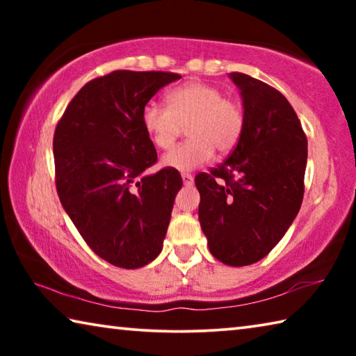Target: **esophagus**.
<instances>
[{"label":"esophagus","instance_id":"esophagus-1","mask_svg":"<svg viewBox=\"0 0 356 356\" xmlns=\"http://www.w3.org/2000/svg\"><path fill=\"white\" fill-rule=\"evenodd\" d=\"M182 180H184V185H193V176L188 172L182 174Z\"/></svg>","mask_w":356,"mask_h":356}]
</instances>
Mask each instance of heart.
Returning <instances> with one entry per match:
<instances>
[{
  "label": "heart",
  "instance_id": "heart-1",
  "mask_svg": "<svg viewBox=\"0 0 356 356\" xmlns=\"http://www.w3.org/2000/svg\"><path fill=\"white\" fill-rule=\"evenodd\" d=\"M166 106L147 102L141 110V125L156 149L168 150L186 125L190 138L163 156V166L190 171L236 149L243 135L245 113L220 88L188 81L166 92Z\"/></svg>",
  "mask_w": 356,
  "mask_h": 356
}]
</instances>
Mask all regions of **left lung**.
<instances>
[{"mask_svg": "<svg viewBox=\"0 0 356 356\" xmlns=\"http://www.w3.org/2000/svg\"><path fill=\"white\" fill-rule=\"evenodd\" d=\"M243 100L245 129L231 155L195 177L200 222L213 257L231 267L261 261L297 216L305 193L308 141L278 89L229 74Z\"/></svg>", "mask_w": 356, "mask_h": 356, "instance_id": "obj_1", "label": "left lung"}]
</instances>
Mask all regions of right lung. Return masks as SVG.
I'll return each mask as SVG.
<instances>
[{"instance_id":"add662e5","label":"right lung","mask_w":356,"mask_h":356,"mask_svg":"<svg viewBox=\"0 0 356 356\" xmlns=\"http://www.w3.org/2000/svg\"><path fill=\"white\" fill-rule=\"evenodd\" d=\"M172 72L114 70L76 92L53 136L55 182L63 207L95 254L140 268L160 254L182 177L156 163L141 110Z\"/></svg>"}]
</instances>
